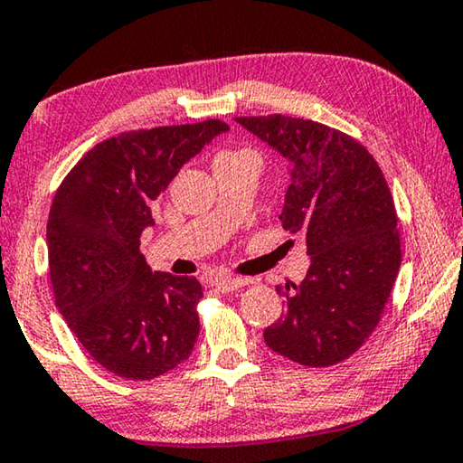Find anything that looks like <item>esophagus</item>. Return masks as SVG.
Returning <instances> with one entry per match:
<instances>
[{"mask_svg": "<svg viewBox=\"0 0 463 463\" xmlns=\"http://www.w3.org/2000/svg\"><path fill=\"white\" fill-rule=\"evenodd\" d=\"M247 284H249V280H243V278H231V276H216L214 280H212V286H214V288L220 290V292L239 290Z\"/></svg>", "mask_w": 463, "mask_h": 463, "instance_id": "1", "label": "esophagus"}]
</instances>
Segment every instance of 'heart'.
I'll return each mask as SVG.
<instances>
[{
  "label": "heart",
  "mask_w": 463,
  "mask_h": 463,
  "mask_svg": "<svg viewBox=\"0 0 463 463\" xmlns=\"http://www.w3.org/2000/svg\"><path fill=\"white\" fill-rule=\"evenodd\" d=\"M241 152H247V150H241ZM224 154H234V152H224Z\"/></svg>",
  "instance_id": "heart-1"
}]
</instances>
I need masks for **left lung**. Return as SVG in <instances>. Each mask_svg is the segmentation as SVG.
Returning <instances> with one entry per match:
<instances>
[{
    "mask_svg": "<svg viewBox=\"0 0 463 463\" xmlns=\"http://www.w3.org/2000/svg\"><path fill=\"white\" fill-rule=\"evenodd\" d=\"M290 163L282 226L305 232V280L276 286L286 313L263 329L280 356L329 366L377 327L402 263L398 216L377 160L334 128L297 117H237Z\"/></svg>",
    "mask_w": 463,
    "mask_h": 463,
    "instance_id": "1",
    "label": "left lung"
}]
</instances>
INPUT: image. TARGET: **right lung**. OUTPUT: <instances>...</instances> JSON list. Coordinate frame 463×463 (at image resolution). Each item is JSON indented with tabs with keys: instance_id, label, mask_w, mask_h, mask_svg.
I'll return each mask as SVG.
<instances>
[{
	"instance_id": "1",
	"label": "right lung",
	"mask_w": 463,
	"mask_h": 463,
	"mask_svg": "<svg viewBox=\"0 0 463 463\" xmlns=\"http://www.w3.org/2000/svg\"><path fill=\"white\" fill-rule=\"evenodd\" d=\"M229 126L123 131L88 150L61 181L47 222L55 305L102 369L154 379L192 354L200 335L195 278L152 271L139 234L179 168Z\"/></svg>"
}]
</instances>
